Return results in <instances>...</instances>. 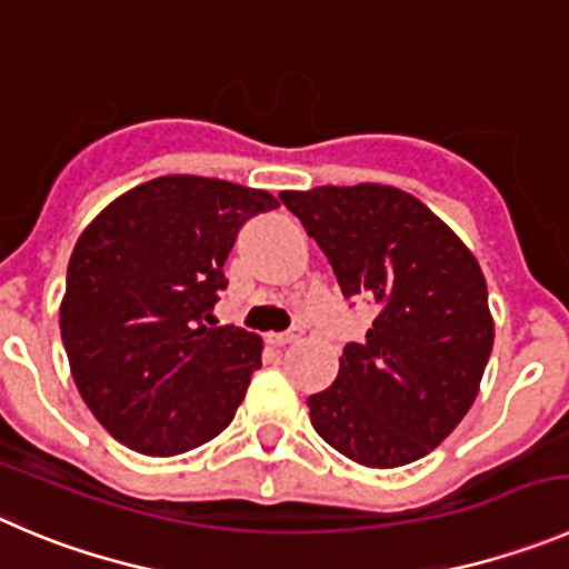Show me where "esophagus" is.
Instances as JSON below:
<instances>
[{
    "mask_svg": "<svg viewBox=\"0 0 569 569\" xmlns=\"http://www.w3.org/2000/svg\"><path fill=\"white\" fill-rule=\"evenodd\" d=\"M297 339H300V333H295V331L269 333V342H272V345H289V342H297Z\"/></svg>",
    "mask_w": 569,
    "mask_h": 569,
    "instance_id": "obj_1",
    "label": "esophagus"
}]
</instances>
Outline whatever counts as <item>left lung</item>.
Returning <instances> with one entry per match:
<instances>
[{
  "mask_svg": "<svg viewBox=\"0 0 569 569\" xmlns=\"http://www.w3.org/2000/svg\"><path fill=\"white\" fill-rule=\"evenodd\" d=\"M283 204L331 260L345 297L379 309L339 376L309 398L311 427L368 469L429 455L463 421L493 345L488 286L471 249L423 201L392 184L283 190Z\"/></svg>",
  "mask_w": 569,
  "mask_h": 569,
  "instance_id": "8db88e82",
  "label": "left lung"
}]
</instances>
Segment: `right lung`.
<instances>
[{
    "label": "right lung",
    "mask_w": 569,
    "mask_h": 569,
    "mask_svg": "<svg viewBox=\"0 0 569 569\" xmlns=\"http://www.w3.org/2000/svg\"><path fill=\"white\" fill-rule=\"evenodd\" d=\"M269 190L171 173L117 196L69 254L61 339L100 427L151 458L207 443L236 416L263 339L210 322L224 263Z\"/></svg>",
    "instance_id": "right-lung-1"
}]
</instances>
